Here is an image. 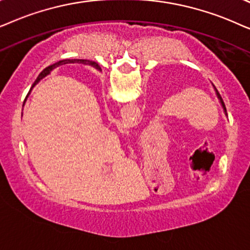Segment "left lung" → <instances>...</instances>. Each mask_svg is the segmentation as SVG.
<instances>
[{
  "label": "left lung",
  "mask_w": 250,
  "mask_h": 250,
  "mask_svg": "<svg viewBox=\"0 0 250 250\" xmlns=\"http://www.w3.org/2000/svg\"><path fill=\"white\" fill-rule=\"evenodd\" d=\"M98 69H101L99 68V66H98ZM215 88V86H214ZM215 90H216V95H217V97H218V99H219V102H221V104H222V106H223V108H224V112H225V114H226V108H225V104H224V102H223V99H222V97H221V95H219V92L217 91V89L215 88Z\"/></svg>",
  "instance_id": "8db88e82"
}]
</instances>
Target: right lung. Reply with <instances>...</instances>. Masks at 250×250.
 Here are the masks:
<instances>
[{
	"label": "right lung",
	"mask_w": 250,
	"mask_h": 250,
	"mask_svg": "<svg viewBox=\"0 0 250 250\" xmlns=\"http://www.w3.org/2000/svg\"><path fill=\"white\" fill-rule=\"evenodd\" d=\"M68 62H78V64L91 65V66H94V67H96V68L98 69V64H96L95 62L85 61V59H65V61H61V62H56V64H53V65H50V66H48V67H46V68L43 69V71L41 72V74L39 75V78H38V81H39V80H41L42 78H44V76L48 75L49 73L52 71V69H55L56 67H58V66H61V65L68 64ZM99 68H101V67H99ZM38 81H36V82H38ZM34 84H35V83H34ZM25 101H26V99H25Z\"/></svg>",
	"instance_id": "add662e5"
}]
</instances>
